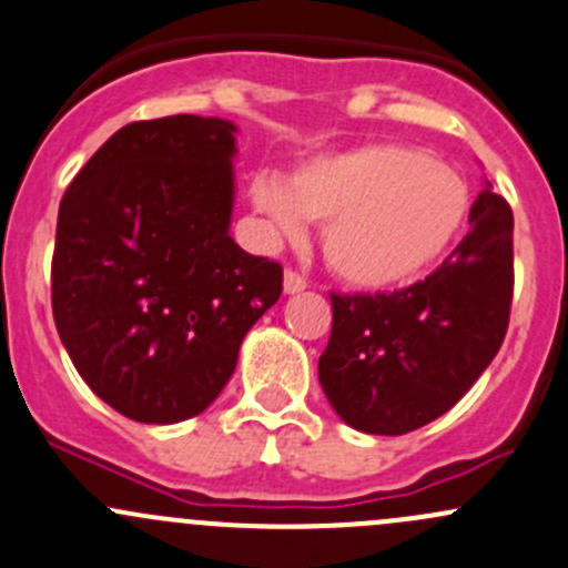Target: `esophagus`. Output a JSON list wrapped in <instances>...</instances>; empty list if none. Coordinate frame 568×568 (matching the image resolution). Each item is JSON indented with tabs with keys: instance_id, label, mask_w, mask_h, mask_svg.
Masks as SVG:
<instances>
[{
	"instance_id": "obj_1",
	"label": "esophagus",
	"mask_w": 568,
	"mask_h": 568,
	"mask_svg": "<svg viewBox=\"0 0 568 568\" xmlns=\"http://www.w3.org/2000/svg\"><path fill=\"white\" fill-rule=\"evenodd\" d=\"M283 288H285V294H300V291L307 288V280L302 277L296 268H288V272H285V277H283Z\"/></svg>"
}]
</instances>
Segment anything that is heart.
Returning <instances> with one entry per match:
<instances>
[{
	"label": "heart",
	"mask_w": 568,
	"mask_h": 568,
	"mask_svg": "<svg viewBox=\"0 0 568 568\" xmlns=\"http://www.w3.org/2000/svg\"><path fill=\"white\" fill-rule=\"evenodd\" d=\"M255 209L285 236L324 225V257L348 285L390 291L437 266L459 236L469 189L450 164L412 145L354 148L291 175L252 181Z\"/></svg>",
	"instance_id": "1"
}]
</instances>
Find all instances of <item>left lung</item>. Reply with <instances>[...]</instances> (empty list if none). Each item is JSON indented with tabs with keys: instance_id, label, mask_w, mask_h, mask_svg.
I'll return each mask as SVG.
<instances>
[{
	"instance_id": "8db88e82",
	"label": "left lung",
	"mask_w": 568,
	"mask_h": 568,
	"mask_svg": "<svg viewBox=\"0 0 568 568\" xmlns=\"http://www.w3.org/2000/svg\"><path fill=\"white\" fill-rule=\"evenodd\" d=\"M514 296V214L484 189L469 233L426 280L393 294H335L318 379L365 434L398 437L437 420L500 352Z\"/></svg>"
}]
</instances>
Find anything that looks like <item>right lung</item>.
Returning <instances> with one entry per match:
<instances>
[{
    "instance_id": "add662e5",
    "label": "right lung",
    "mask_w": 568,
    "mask_h": 568,
    "mask_svg": "<svg viewBox=\"0 0 568 568\" xmlns=\"http://www.w3.org/2000/svg\"><path fill=\"white\" fill-rule=\"evenodd\" d=\"M233 123L123 125L65 189L51 311L90 390L140 423L200 415L283 294V266L231 239Z\"/></svg>"
}]
</instances>
